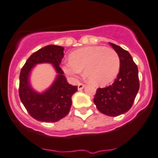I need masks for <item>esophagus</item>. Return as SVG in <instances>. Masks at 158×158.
I'll return each instance as SVG.
<instances>
[{"label": "esophagus", "instance_id": "34e87169", "mask_svg": "<svg viewBox=\"0 0 158 158\" xmlns=\"http://www.w3.org/2000/svg\"><path fill=\"white\" fill-rule=\"evenodd\" d=\"M84 87H85V85L83 83L78 84V90H82Z\"/></svg>", "mask_w": 158, "mask_h": 158}]
</instances>
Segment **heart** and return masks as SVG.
I'll return each instance as SVG.
<instances>
[{"label":"heart","mask_w":158,"mask_h":158,"mask_svg":"<svg viewBox=\"0 0 158 158\" xmlns=\"http://www.w3.org/2000/svg\"><path fill=\"white\" fill-rule=\"evenodd\" d=\"M70 61L61 65L64 72L72 79L84 76L95 86H106L114 81L120 70L118 54L112 48L90 46L76 50L69 55Z\"/></svg>","instance_id":"b5f03b06"}]
</instances>
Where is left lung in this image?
Wrapping results in <instances>:
<instances>
[{
	"instance_id": "8db88e82",
	"label": "left lung",
	"mask_w": 158,
	"mask_h": 158,
	"mask_svg": "<svg viewBox=\"0 0 158 158\" xmlns=\"http://www.w3.org/2000/svg\"><path fill=\"white\" fill-rule=\"evenodd\" d=\"M109 44L118 54L120 70L112 85L97 89L94 102L101 113L114 117L131 108L139 91V82L138 68L130 54L116 44Z\"/></svg>"
}]
</instances>
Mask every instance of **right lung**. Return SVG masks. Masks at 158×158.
<instances>
[{
  "mask_svg": "<svg viewBox=\"0 0 158 158\" xmlns=\"http://www.w3.org/2000/svg\"><path fill=\"white\" fill-rule=\"evenodd\" d=\"M64 48L48 45L33 53L22 69L19 76V97L29 114L37 121L55 122L69 114L72 106V96L77 91L66 80L60 63L64 57ZM52 64L57 75L47 90L40 93L30 82L32 69L36 64Z\"/></svg>",
  "mask_w": 158,
  "mask_h": 158,
  "instance_id": "add662e5",
  "label": "right lung"
}]
</instances>
